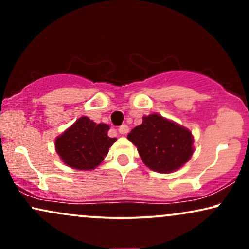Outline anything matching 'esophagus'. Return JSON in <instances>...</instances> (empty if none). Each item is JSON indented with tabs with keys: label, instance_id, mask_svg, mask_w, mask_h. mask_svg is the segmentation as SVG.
I'll return each instance as SVG.
<instances>
[{
	"label": "esophagus",
	"instance_id": "1",
	"mask_svg": "<svg viewBox=\"0 0 249 249\" xmlns=\"http://www.w3.org/2000/svg\"><path fill=\"white\" fill-rule=\"evenodd\" d=\"M118 131H119V133H122V134H126V133L128 132V126H127V125L123 124V125H121V126H119Z\"/></svg>",
	"mask_w": 249,
	"mask_h": 249
}]
</instances>
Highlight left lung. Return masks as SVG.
Here are the masks:
<instances>
[{"instance_id": "8db88e82", "label": "left lung", "mask_w": 249, "mask_h": 249, "mask_svg": "<svg viewBox=\"0 0 249 249\" xmlns=\"http://www.w3.org/2000/svg\"><path fill=\"white\" fill-rule=\"evenodd\" d=\"M127 139L136 145L144 164L160 173L178 170L193 153L190 131L157 113L142 117Z\"/></svg>"}]
</instances>
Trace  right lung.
I'll return each mask as SVG.
<instances>
[{"label":"right lung","mask_w":249,"mask_h":249,"mask_svg":"<svg viewBox=\"0 0 249 249\" xmlns=\"http://www.w3.org/2000/svg\"><path fill=\"white\" fill-rule=\"evenodd\" d=\"M107 124H96L81 117L56 139V151L68 166L76 170H92L104 160L108 148L116 142L110 138Z\"/></svg>","instance_id":"right-lung-1"}]
</instances>
